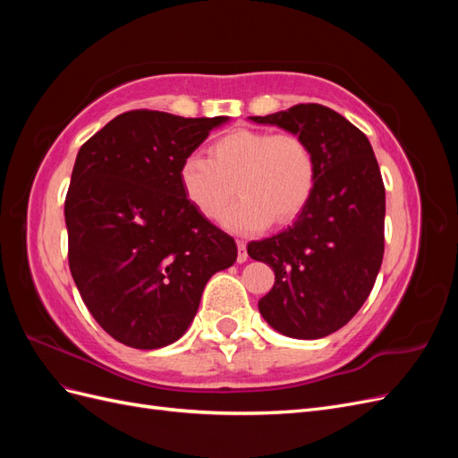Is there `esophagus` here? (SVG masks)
I'll return each instance as SVG.
<instances>
[{"instance_id": "obj_1", "label": "esophagus", "mask_w": 458, "mask_h": 458, "mask_svg": "<svg viewBox=\"0 0 458 458\" xmlns=\"http://www.w3.org/2000/svg\"><path fill=\"white\" fill-rule=\"evenodd\" d=\"M237 248H239V263H244L248 259V252H246V242L244 241H237Z\"/></svg>"}]
</instances>
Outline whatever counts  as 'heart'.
<instances>
[{
  "instance_id": "1",
  "label": "heart",
  "mask_w": 458,
  "mask_h": 458,
  "mask_svg": "<svg viewBox=\"0 0 458 458\" xmlns=\"http://www.w3.org/2000/svg\"><path fill=\"white\" fill-rule=\"evenodd\" d=\"M179 185L192 208L212 221L227 212L229 231L252 234L271 221L286 225L306 210L317 182L310 143L296 133L231 131L210 147V158L189 155L179 165Z\"/></svg>"
}]
</instances>
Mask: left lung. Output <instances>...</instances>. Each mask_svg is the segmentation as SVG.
I'll use <instances>...</instances> for the list:
<instances>
[{
    "label": "left lung",
    "instance_id": "obj_1",
    "mask_svg": "<svg viewBox=\"0 0 458 458\" xmlns=\"http://www.w3.org/2000/svg\"><path fill=\"white\" fill-rule=\"evenodd\" d=\"M306 140L315 155L313 195L293 225L248 244L275 271L261 317L284 336L325 338L361 310L384 256L386 191L367 135L336 110L308 103L250 116Z\"/></svg>",
    "mask_w": 458,
    "mask_h": 458
}]
</instances>
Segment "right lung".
I'll return each mask as SVG.
<instances>
[{"instance_id": "obj_1", "label": "right lung", "mask_w": 458, "mask_h": 458, "mask_svg": "<svg viewBox=\"0 0 458 458\" xmlns=\"http://www.w3.org/2000/svg\"><path fill=\"white\" fill-rule=\"evenodd\" d=\"M227 116L130 110L80 147L64 200L68 266L89 313L137 350L174 344L237 244L185 199L179 165Z\"/></svg>"}]
</instances>
